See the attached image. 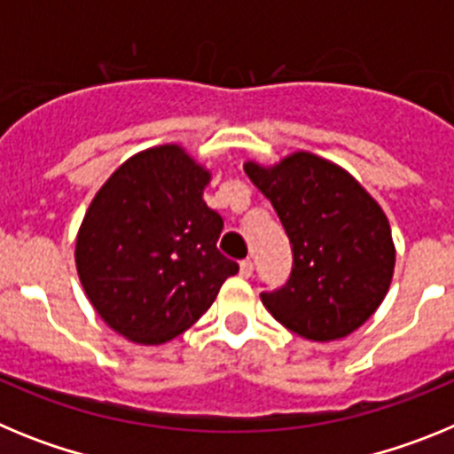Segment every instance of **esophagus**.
Wrapping results in <instances>:
<instances>
[{"mask_svg": "<svg viewBox=\"0 0 454 454\" xmlns=\"http://www.w3.org/2000/svg\"><path fill=\"white\" fill-rule=\"evenodd\" d=\"M252 272H254V263L250 262V259H246V262H240V277H252Z\"/></svg>", "mask_w": 454, "mask_h": 454, "instance_id": "esophagus-1", "label": "esophagus"}]
</instances>
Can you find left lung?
<instances>
[{"label":"left lung","mask_w":454,"mask_h":454,"mask_svg":"<svg viewBox=\"0 0 454 454\" xmlns=\"http://www.w3.org/2000/svg\"><path fill=\"white\" fill-rule=\"evenodd\" d=\"M243 170L275 207L293 250L288 282L262 293L263 307L302 339L352 334L393 279L395 246L382 207L350 172L311 152L275 166L246 161Z\"/></svg>","instance_id":"8db88e82"}]
</instances>
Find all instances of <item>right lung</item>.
<instances>
[{"label":"right lung","instance_id":"1","mask_svg":"<svg viewBox=\"0 0 454 454\" xmlns=\"http://www.w3.org/2000/svg\"><path fill=\"white\" fill-rule=\"evenodd\" d=\"M211 172L182 145L122 163L95 192L74 262L99 318L140 346H161L214 304L239 263L218 252L223 218L202 200Z\"/></svg>","mask_w":454,"mask_h":454}]
</instances>
